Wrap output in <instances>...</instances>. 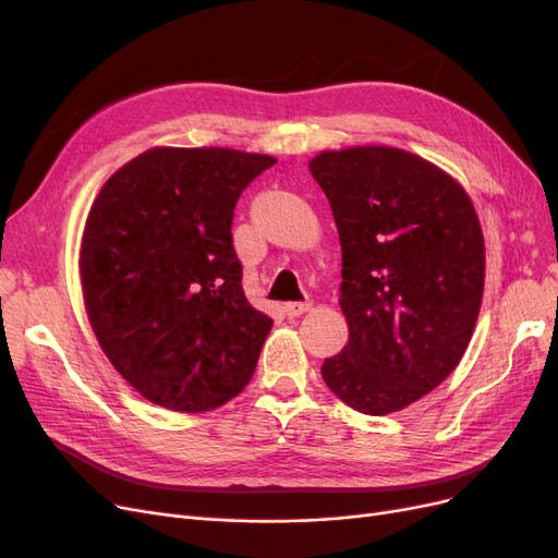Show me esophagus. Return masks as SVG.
Masks as SVG:
<instances>
[{"label":"esophagus","mask_w":558,"mask_h":558,"mask_svg":"<svg viewBox=\"0 0 558 558\" xmlns=\"http://www.w3.org/2000/svg\"><path fill=\"white\" fill-rule=\"evenodd\" d=\"M312 310V302L310 300H300V302H286L283 305V312L289 316H300Z\"/></svg>","instance_id":"1"}]
</instances>
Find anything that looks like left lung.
Wrapping results in <instances>:
<instances>
[{"instance_id":"obj_1","label":"left lung","mask_w":558,"mask_h":558,"mask_svg":"<svg viewBox=\"0 0 558 558\" xmlns=\"http://www.w3.org/2000/svg\"><path fill=\"white\" fill-rule=\"evenodd\" d=\"M310 172L342 244L349 342L326 386L369 416L398 412L459 365L484 293L475 207L440 167L391 146L324 150Z\"/></svg>"}]
</instances>
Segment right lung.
<instances>
[{
	"label": "right lung",
	"mask_w": 558,
	"mask_h": 558,
	"mask_svg": "<svg viewBox=\"0 0 558 558\" xmlns=\"http://www.w3.org/2000/svg\"><path fill=\"white\" fill-rule=\"evenodd\" d=\"M277 160L234 148H150L95 197L81 242L90 326L118 373L174 412L251 381L272 318L253 310L232 248L234 205Z\"/></svg>",
	"instance_id": "add662e5"
}]
</instances>
